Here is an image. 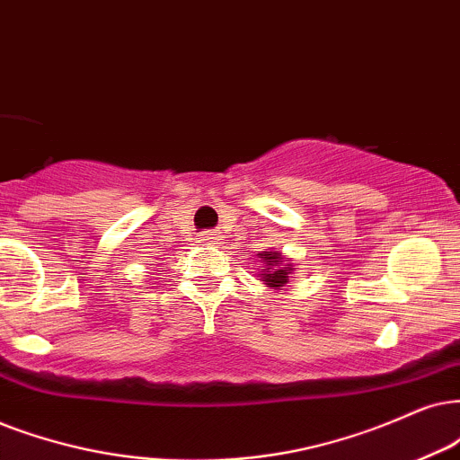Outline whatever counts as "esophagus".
I'll use <instances>...</instances> for the list:
<instances>
[{
	"label": "esophagus",
	"instance_id": "esophagus-1",
	"mask_svg": "<svg viewBox=\"0 0 460 460\" xmlns=\"http://www.w3.org/2000/svg\"><path fill=\"white\" fill-rule=\"evenodd\" d=\"M201 242H203V243H214V242H218V234H217V231H208V234L201 235Z\"/></svg>",
	"mask_w": 460,
	"mask_h": 460
}]
</instances>
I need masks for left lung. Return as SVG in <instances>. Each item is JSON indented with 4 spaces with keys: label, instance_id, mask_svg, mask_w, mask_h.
I'll list each match as a JSON object with an SVG mask.
<instances>
[{
    "label": "left lung",
    "instance_id": "left-lung-1",
    "mask_svg": "<svg viewBox=\"0 0 460 460\" xmlns=\"http://www.w3.org/2000/svg\"><path fill=\"white\" fill-rule=\"evenodd\" d=\"M257 257L261 265H263V270L259 273V280L276 290H282V287H287L295 271V265L287 263V254H282L280 250H263Z\"/></svg>",
    "mask_w": 460,
    "mask_h": 460
}]
</instances>
